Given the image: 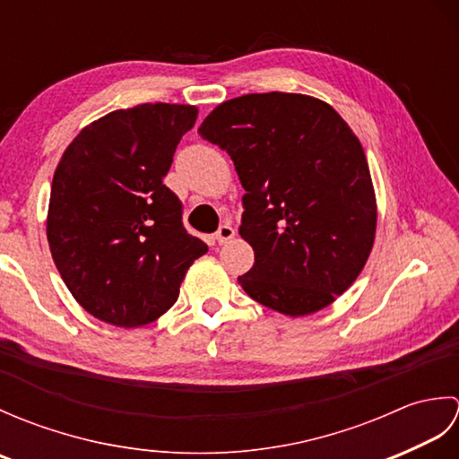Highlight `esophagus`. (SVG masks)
I'll return each mask as SVG.
<instances>
[{"mask_svg": "<svg viewBox=\"0 0 459 459\" xmlns=\"http://www.w3.org/2000/svg\"><path fill=\"white\" fill-rule=\"evenodd\" d=\"M230 238H235V229H232L230 224H222L217 230V235H214V240H217L219 245H227Z\"/></svg>", "mask_w": 459, "mask_h": 459, "instance_id": "esophagus-1", "label": "esophagus"}]
</instances>
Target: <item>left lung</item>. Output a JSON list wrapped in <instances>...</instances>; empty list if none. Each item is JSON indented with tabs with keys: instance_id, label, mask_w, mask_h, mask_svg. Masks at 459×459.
<instances>
[{
	"instance_id": "8db88e82",
	"label": "left lung",
	"mask_w": 459,
	"mask_h": 459,
	"mask_svg": "<svg viewBox=\"0 0 459 459\" xmlns=\"http://www.w3.org/2000/svg\"><path fill=\"white\" fill-rule=\"evenodd\" d=\"M199 134L227 150L247 195L238 235L255 266L247 294L290 317L333 304L365 268L377 197L355 132L307 94H245L219 104Z\"/></svg>"
}]
</instances>
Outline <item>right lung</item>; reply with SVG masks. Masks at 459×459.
<instances>
[{"label": "right lung", "mask_w": 459, "mask_h": 459, "mask_svg": "<svg viewBox=\"0 0 459 459\" xmlns=\"http://www.w3.org/2000/svg\"><path fill=\"white\" fill-rule=\"evenodd\" d=\"M197 116V106L165 102L114 110L82 128L56 165L48 248L73 298L104 324L134 329L160 319L207 252L163 185Z\"/></svg>", "instance_id": "obj_1"}]
</instances>
